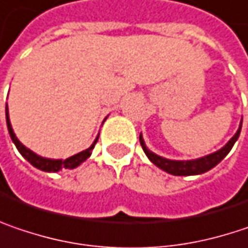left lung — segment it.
<instances>
[{"label": "left lung", "instance_id": "left-lung-1", "mask_svg": "<svg viewBox=\"0 0 248 248\" xmlns=\"http://www.w3.org/2000/svg\"><path fill=\"white\" fill-rule=\"evenodd\" d=\"M240 130H241V124H240L236 135L229 140V143L223 149L214 152L209 156H204L202 159H196V160H169V159L160 157V156L152 153L150 150H147V147L143 143L142 136H139V139H140V145H142L143 152L146 153V156L150 159V162L155 163L157 168L168 171L170 174H174V176H191V174H202V173H204L207 170L213 169L216 165H218L227 156V153L232 150L233 145L236 143V140L240 136Z\"/></svg>", "mask_w": 248, "mask_h": 248}]
</instances>
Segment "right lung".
<instances>
[{
    "label": "right lung",
    "instance_id": "obj_1",
    "mask_svg": "<svg viewBox=\"0 0 248 248\" xmlns=\"http://www.w3.org/2000/svg\"><path fill=\"white\" fill-rule=\"evenodd\" d=\"M5 115H7V126H8V132H10V136H11L12 142L15 143V146L16 149L19 150V153L32 165L35 168H38V169L44 170V171H58V170L61 169H75L77 166H79L82 162H85L89 156H91V153H92V149L95 147L96 145V142H98V138H96V140L93 142V145L89 147V149H86V150H83V152H80L78 155H74V156H71V157H68V159H65V160H54V159H45V157H41V156H38V155H35L34 152H31L30 149H27V147L24 146L18 139H16V136H15V133H14V130H12L11 124H10V118H8V106H5Z\"/></svg>",
    "mask_w": 248,
    "mask_h": 248
}]
</instances>
